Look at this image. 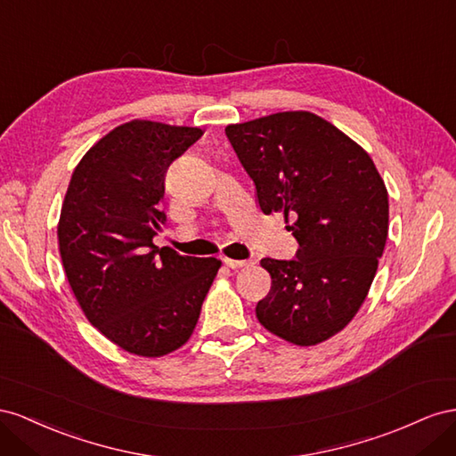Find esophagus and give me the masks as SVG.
I'll return each mask as SVG.
<instances>
[{
	"mask_svg": "<svg viewBox=\"0 0 456 456\" xmlns=\"http://www.w3.org/2000/svg\"><path fill=\"white\" fill-rule=\"evenodd\" d=\"M224 264L229 269H242V267H250L252 265L250 259H231V257H224Z\"/></svg>",
	"mask_w": 456,
	"mask_h": 456,
	"instance_id": "1",
	"label": "esophagus"
}]
</instances>
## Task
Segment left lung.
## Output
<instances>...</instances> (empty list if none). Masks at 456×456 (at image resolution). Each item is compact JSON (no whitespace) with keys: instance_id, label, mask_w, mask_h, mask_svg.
Returning <instances> with one entry per match:
<instances>
[{"instance_id":"8db88e82","label":"left lung","mask_w":456,"mask_h":456,"mask_svg":"<svg viewBox=\"0 0 456 456\" xmlns=\"http://www.w3.org/2000/svg\"><path fill=\"white\" fill-rule=\"evenodd\" d=\"M264 214L282 212L300 248L264 257V327L296 346L340 332L365 302L387 239V191L370 156L319 116L277 112L225 127Z\"/></svg>"}]
</instances>
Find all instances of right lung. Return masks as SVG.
Here are the masks:
<instances>
[{
	"instance_id": "1",
	"label": "right lung",
	"mask_w": 456,
	"mask_h": 456,
	"mask_svg": "<svg viewBox=\"0 0 456 456\" xmlns=\"http://www.w3.org/2000/svg\"><path fill=\"white\" fill-rule=\"evenodd\" d=\"M200 135L149 120L118 126L86 152L64 197L57 232L70 289L89 322L129 354L183 346L221 267L152 242L167 221V167Z\"/></svg>"
}]
</instances>
